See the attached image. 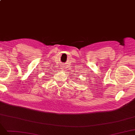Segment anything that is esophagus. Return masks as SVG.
Wrapping results in <instances>:
<instances>
[{
    "instance_id": "obj_1",
    "label": "esophagus",
    "mask_w": 135,
    "mask_h": 135,
    "mask_svg": "<svg viewBox=\"0 0 135 135\" xmlns=\"http://www.w3.org/2000/svg\"><path fill=\"white\" fill-rule=\"evenodd\" d=\"M64 66H63V68H62L63 69H64Z\"/></svg>"
}]
</instances>
